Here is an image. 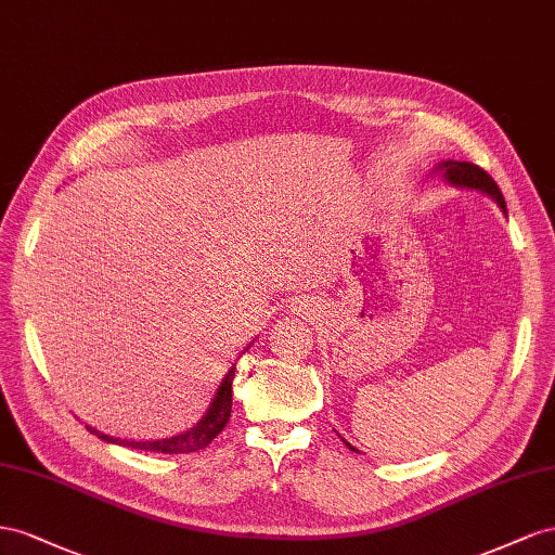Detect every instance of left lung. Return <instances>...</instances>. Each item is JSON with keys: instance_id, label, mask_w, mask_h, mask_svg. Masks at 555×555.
<instances>
[{"instance_id": "left-lung-1", "label": "left lung", "mask_w": 555, "mask_h": 555, "mask_svg": "<svg viewBox=\"0 0 555 555\" xmlns=\"http://www.w3.org/2000/svg\"><path fill=\"white\" fill-rule=\"evenodd\" d=\"M437 171H444V177L449 179V183H453V185H463V188H477V190H483V193H488L490 197H493L498 204H500V209L506 214V204H504V197H502V193H500V188H498V183L493 181V177H490L488 171H483L479 165H474V163H453V160H447V163H439V167H437ZM344 444L351 449V451H356L351 444H348L346 439H341Z\"/></svg>"}]
</instances>
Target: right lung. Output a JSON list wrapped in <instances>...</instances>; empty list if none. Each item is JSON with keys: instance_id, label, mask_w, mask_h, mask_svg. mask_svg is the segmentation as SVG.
Returning a JSON list of instances; mask_svg holds the SVG:
<instances>
[{"instance_id": "right-lung-1", "label": "right lung", "mask_w": 555, "mask_h": 555, "mask_svg": "<svg viewBox=\"0 0 555 555\" xmlns=\"http://www.w3.org/2000/svg\"><path fill=\"white\" fill-rule=\"evenodd\" d=\"M234 370L232 367L223 384H220L216 398L207 411V416H204L195 427H190L188 433H181L177 437H169V439H157V441H128V439H114L104 433L92 430L88 427L90 433L98 435L104 441H114V444L120 447H130V449H139V451H153V453H193L199 451L204 447H209L211 441L223 433V427L230 421V411H232V378H234Z\"/></svg>"}]
</instances>
